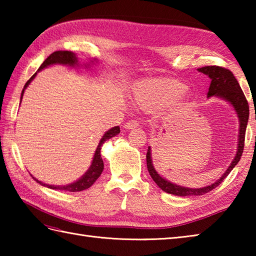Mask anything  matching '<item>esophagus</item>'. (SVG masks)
<instances>
[{"instance_id":"1","label":"esophagus","mask_w":256,"mask_h":256,"mask_svg":"<svg viewBox=\"0 0 256 256\" xmlns=\"http://www.w3.org/2000/svg\"><path fill=\"white\" fill-rule=\"evenodd\" d=\"M140 125V122L136 121V120H131V121H128L126 124H124V128L125 130H133L135 128H138Z\"/></svg>"}]
</instances>
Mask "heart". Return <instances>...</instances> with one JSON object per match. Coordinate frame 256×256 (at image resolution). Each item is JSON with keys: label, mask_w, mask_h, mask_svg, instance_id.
I'll return each mask as SVG.
<instances>
[{"label": "heart", "mask_w": 256, "mask_h": 256, "mask_svg": "<svg viewBox=\"0 0 256 256\" xmlns=\"http://www.w3.org/2000/svg\"><path fill=\"white\" fill-rule=\"evenodd\" d=\"M187 91V86L176 79H144L134 84L133 101L142 110L154 112L177 104Z\"/></svg>", "instance_id": "b5f03b06"}]
</instances>
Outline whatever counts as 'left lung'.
<instances>
[{"instance_id": "8db88e82", "label": "left lung", "mask_w": 256, "mask_h": 256, "mask_svg": "<svg viewBox=\"0 0 256 256\" xmlns=\"http://www.w3.org/2000/svg\"><path fill=\"white\" fill-rule=\"evenodd\" d=\"M199 72H202L206 74L211 79L209 91L206 94V98H219V99L224 100L232 106L233 110L236 111L238 120V148L234 158L231 162L229 167L226 168L224 175H222L218 180L214 184H208L206 187L201 188H189V187H182L179 184H174L170 180H167L164 177H162L158 172H156L153 165V160H152V150L150 146H148V154H146V162H148V170L150 177L156 182L162 190H164L167 194H172L175 196H180V197H190V196H201L206 192H211L216 186L224 180V178L229 175L230 172L236 167V165L240 160L243 148H244V138H246V125L248 121V101L244 96L243 91L241 89L240 84H238V80L226 68L218 67V66H206L198 69Z\"/></svg>"}]
</instances>
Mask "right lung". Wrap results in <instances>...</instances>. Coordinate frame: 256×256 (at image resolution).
I'll return each mask as SVG.
<instances>
[{
  "instance_id": "1",
  "label": "right lung",
  "mask_w": 256,
  "mask_h": 256,
  "mask_svg": "<svg viewBox=\"0 0 256 256\" xmlns=\"http://www.w3.org/2000/svg\"><path fill=\"white\" fill-rule=\"evenodd\" d=\"M98 62V60L96 58L91 59L89 64H84V66L86 68H89L91 66V64H94ZM54 64H62V66H66V67H70V68H78L80 66V62L78 60V57L76 55L74 52H68V50H58L52 52V55L48 56L45 62L40 64V67L38 68L37 72H40V70L45 69L50 66H54ZM82 66V64H81ZM37 72H35L34 74L32 76L30 79L27 81L24 86V89L22 90V94H20V101L23 99V96H24V91L27 88V86H30V84L32 82L34 78L36 77ZM120 133V128L118 126H114L110 130H108V131L103 134V136L101 138L99 145H98V148L94 152V158H92L91 162V165L89 167V170H86L82 176H81L77 180L72 182V184H62V186H56V184H45L40 180H38L35 177H32L35 179V180L40 184L42 186L44 187H48L50 189H58V190H64V192H81V190H84V189H88L90 188L92 184H94V182L98 178L100 177V175L103 172V160H102V157H101V148L102 145L104 144L106 140L112 138L113 136H116ZM32 175V174H30Z\"/></svg>"
}]
</instances>
